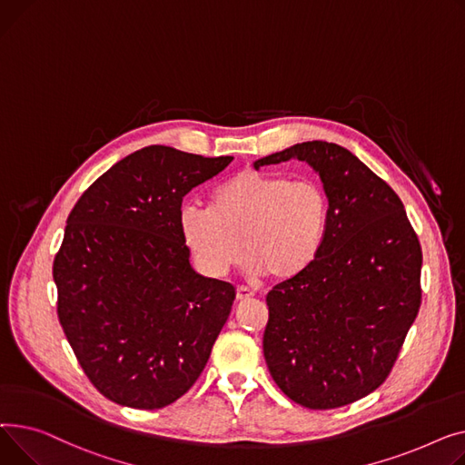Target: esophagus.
Returning <instances> with one entry per match:
<instances>
[{
    "mask_svg": "<svg viewBox=\"0 0 465 465\" xmlns=\"http://www.w3.org/2000/svg\"><path fill=\"white\" fill-rule=\"evenodd\" d=\"M255 294L250 291V289H245V287H238L236 289V298L240 300V302H242V300H250V298H253Z\"/></svg>",
    "mask_w": 465,
    "mask_h": 465,
    "instance_id": "esophagus-1",
    "label": "esophagus"
}]
</instances>
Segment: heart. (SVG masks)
<instances>
[{"mask_svg": "<svg viewBox=\"0 0 465 465\" xmlns=\"http://www.w3.org/2000/svg\"><path fill=\"white\" fill-rule=\"evenodd\" d=\"M178 222L185 245L210 278H225L245 253L250 278L270 274L291 282L322 250L329 201L315 182L243 171L212 191L210 208L183 206Z\"/></svg>", "mask_w": 465, "mask_h": 465, "instance_id": "obj_1", "label": "heart"}]
</instances>
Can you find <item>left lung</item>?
<instances>
[{
    "label": "left lung",
    "mask_w": 465,
    "mask_h": 465,
    "mask_svg": "<svg viewBox=\"0 0 465 465\" xmlns=\"http://www.w3.org/2000/svg\"><path fill=\"white\" fill-rule=\"evenodd\" d=\"M289 159L306 161L319 174L329 227L304 274L266 294L262 352L285 396L334 409L389 377L420 308L422 252L400 197L357 155L312 141L253 167Z\"/></svg>",
    "instance_id": "obj_1"
}]
</instances>
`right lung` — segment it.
<instances>
[{"label": "right lung", "instance_id": "right-lung-1", "mask_svg": "<svg viewBox=\"0 0 465 465\" xmlns=\"http://www.w3.org/2000/svg\"><path fill=\"white\" fill-rule=\"evenodd\" d=\"M231 155L146 146L99 176L67 217L52 276L78 364L111 401L161 409L193 387L236 291L191 266L182 201Z\"/></svg>", "mask_w": 465, "mask_h": 465}]
</instances>
